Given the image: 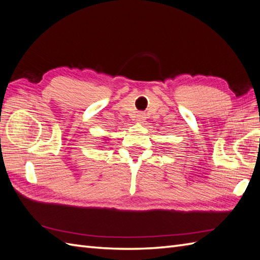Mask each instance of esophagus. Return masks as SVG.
<instances>
[{"mask_svg":"<svg viewBox=\"0 0 260 260\" xmlns=\"http://www.w3.org/2000/svg\"><path fill=\"white\" fill-rule=\"evenodd\" d=\"M145 119H147V117H145L144 113H138L136 117V121L137 123H144Z\"/></svg>","mask_w":260,"mask_h":260,"instance_id":"esophagus-1","label":"esophagus"}]
</instances>
